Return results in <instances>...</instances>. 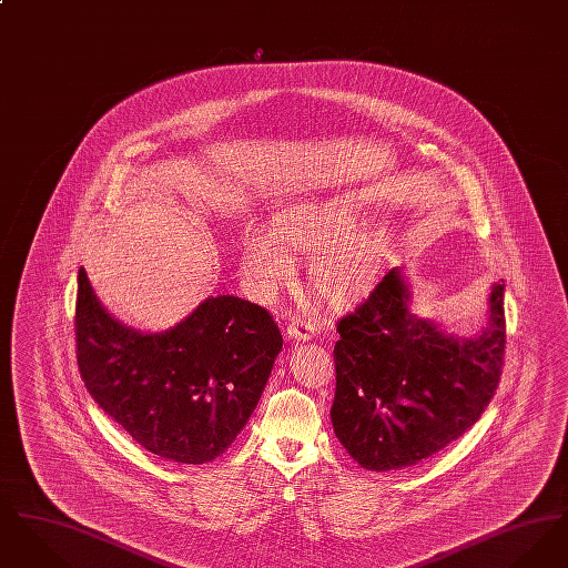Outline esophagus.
Returning <instances> with one entry per match:
<instances>
[{
    "mask_svg": "<svg viewBox=\"0 0 568 568\" xmlns=\"http://www.w3.org/2000/svg\"><path fill=\"white\" fill-rule=\"evenodd\" d=\"M315 334H317V325L308 322V320L294 317L287 324V336L294 338V341H311V338H315Z\"/></svg>",
    "mask_w": 568,
    "mask_h": 568,
    "instance_id": "34e87169",
    "label": "esophagus"
}]
</instances>
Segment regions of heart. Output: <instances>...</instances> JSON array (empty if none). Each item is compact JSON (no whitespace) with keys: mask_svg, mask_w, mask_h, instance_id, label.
Returning a JSON list of instances; mask_svg holds the SVG:
<instances>
[{"mask_svg":"<svg viewBox=\"0 0 568 568\" xmlns=\"http://www.w3.org/2000/svg\"><path fill=\"white\" fill-rule=\"evenodd\" d=\"M359 216L343 202H311L274 216L271 230L248 227L241 243V278L248 296L272 300L308 260L315 292L336 306L366 296L383 264V241L355 234Z\"/></svg>","mask_w":568,"mask_h":568,"instance_id":"b5f03b06","label":"heart"}]
</instances>
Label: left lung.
<instances>
[{
    "instance_id": "1",
    "label": "left lung",
    "mask_w": 568,
    "mask_h": 568,
    "mask_svg": "<svg viewBox=\"0 0 568 568\" xmlns=\"http://www.w3.org/2000/svg\"><path fill=\"white\" fill-rule=\"evenodd\" d=\"M505 287L494 285L479 338L445 336L408 311L398 268L336 322V392L329 408L343 447L368 470L438 454L477 424L505 366Z\"/></svg>"
}]
</instances>
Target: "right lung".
Returning <instances> with one entry per match:
<instances>
[{"label":"right lung","instance_id":"right-lung-1","mask_svg":"<svg viewBox=\"0 0 568 568\" xmlns=\"http://www.w3.org/2000/svg\"><path fill=\"white\" fill-rule=\"evenodd\" d=\"M77 362L87 392L146 452L181 464L221 456L248 422L283 336L271 313L209 297L163 334H140L102 308L84 271Z\"/></svg>","mask_w":568,"mask_h":568}]
</instances>
